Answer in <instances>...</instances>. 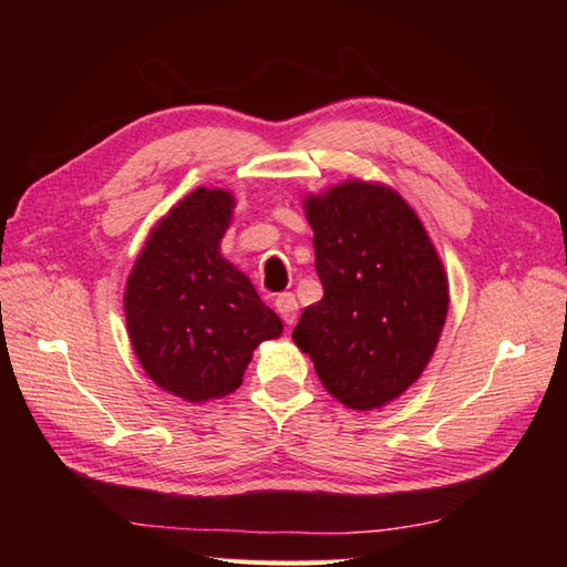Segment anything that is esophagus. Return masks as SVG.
Returning <instances> with one entry per match:
<instances>
[{
	"label": "esophagus",
	"mask_w": 567,
	"mask_h": 567,
	"mask_svg": "<svg viewBox=\"0 0 567 567\" xmlns=\"http://www.w3.org/2000/svg\"><path fill=\"white\" fill-rule=\"evenodd\" d=\"M275 309H277V315L282 317V321L285 323H295V319H297V309H299V305H297V297L292 295V292H285V295H280L275 299Z\"/></svg>",
	"instance_id": "obj_1"
}]
</instances>
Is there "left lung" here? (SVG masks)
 Listing matches in <instances>:
<instances>
[{
    "mask_svg": "<svg viewBox=\"0 0 567 567\" xmlns=\"http://www.w3.org/2000/svg\"><path fill=\"white\" fill-rule=\"evenodd\" d=\"M323 297L292 331L336 400H396L436 351L449 277L414 209L392 187L348 179L305 199Z\"/></svg>",
    "mask_w": 567,
    "mask_h": 567,
    "instance_id": "1",
    "label": "left lung"
}]
</instances>
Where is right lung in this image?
Wrapping results in <instances>:
<instances>
[{
	"label": "right lung",
	"instance_id": "1",
	"mask_svg": "<svg viewBox=\"0 0 567 567\" xmlns=\"http://www.w3.org/2000/svg\"><path fill=\"white\" fill-rule=\"evenodd\" d=\"M234 195L199 187L153 228L128 275V339L146 375L187 402L244 382L252 351L282 333L256 287L221 256Z\"/></svg>",
	"mask_w": 567,
	"mask_h": 567
}]
</instances>
